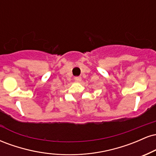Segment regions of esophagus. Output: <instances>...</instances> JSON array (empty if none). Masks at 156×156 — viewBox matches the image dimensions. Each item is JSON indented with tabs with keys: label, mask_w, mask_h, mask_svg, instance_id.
I'll return each mask as SVG.
<instances>
[{
	"label": "esophagus",
	"mask_w": 156,
	"mask_h": 156,
	"mask_svg": "<svg viewBox=\"0 0 156 156\" xmlns=\"http://www.w3.org/2000/svg\"><path fill=\"white\" fill-rule=\"evenodd\" d=\"M81 79H82V78H81V77H80V76H77V77H76V78H75V80H76L77 82H80V80H81Z\"/></svg>",
	"instance_id": "obj_1"
}]
</instances>
